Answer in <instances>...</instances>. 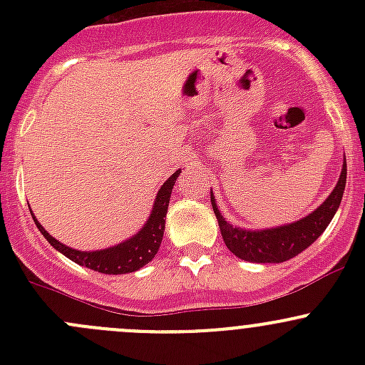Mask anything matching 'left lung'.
Instances as JSON below:
<instances>
[{
  "label": "left lung",
  "instance_id": "1",
  "mask_svg": "<svg viewBox=\"0 0 365 365\" xmlns=\"http://www.w3.org/2000/svg\"><path fill=\"white\" fill-rule=\"evenodd\" d=\"M344 187L346 160L342 162V171L339 180H337L336 189L314 212L309 213L304 219L297 220V222L259 231L231 226L220 215L212 190H210V200H212L213 213L219 220L224 244L235 256L245 261H252V263H282V261L292 259L304 249H307L327 230V226H329L332 217L336 215L337 208H339Z\"/></svg>",
  "mask_w": 365,
  "mask_h": 365
}]
</instances>
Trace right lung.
<instances>
[{"label":"right lung","instance_id":"add662e5","mask_svg":"<svg viewBox=\"0 0 365 365\" xmlns=\"http://www.w3.org/2000/svg\"><path fill=\"white\" fill-rule=\"evenodd\" d=\"M178 175L180 169L176 173H173V175L165 180L164 185L159 189L155 203H153L152 213H150L148 220H146V224L143 226V230L139 231V233H135L132 238H128V240L114 245V247L91 252L76 251V249H70L67 245L61 244V242H58L56 238L51 237L35 217H33V220H35L36 227H38L40 233L43 235V238H47V242H49L56 251H60L63 256H67L68 259L73 261V263L81 264V267L91 268V270L95 272H101V274H130V272L139 270V268L145 267L146 263H150V261L155 257L157 251H159L162 237H164L165 213H168L169 200H171L173 187H175Z\"/></svg>","mask_w":365,"mask_h":365}]
</instances>
